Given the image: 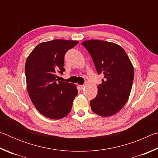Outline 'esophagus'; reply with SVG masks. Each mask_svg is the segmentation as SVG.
<instances>
[{"mask_svg":"<svg viewBox=\"0 0 158 158\" xmlns=\"http://www.w3.org/2000/svg\"><path fill=\"white\" fill-rule=\"evenodd\" d=\"M79 89L81 90L84 88V85H79Z\"/></svg>","mask_w":158,"mask_h":158,"instance_id":"obj_1","label":"esophagus"}]
</instances>
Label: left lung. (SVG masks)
Here are the masks:
<instances>
[{
    "label": "left lung",
    "instance_id": "8db88e82",
    "mask_svg": "<svg viewBox=\"0 0 158 158\" xmlns=\"http://www.w3.org/2000/svg\"><path fill=\"white\" fill-rule=\"evenodd\" d=\"M90 53L98 74L104 79L98 86L91 109L101 116L116 114L127 102L134 80V68L127 53L115 43L91 40L82 42Z\"/></svg>",
    "mask_w": 158,
    "mask_h": 158
}]
</instances>
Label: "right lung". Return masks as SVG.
Returning <instances> with one entry per match:
<instances>
[{"label":"right lung","instance_id":"add662e5","mask_svg":"<svg viewBox=\"0 0 158 158\" xmlns=\"http://www.w3.org/2000/svg\"><path fill=\"white\" fill-rule=\"evenodd\" d=\"M78 41L54 40L39 44L26 59L25 74L28 95L38 111L52 119H60L71 111L77 95L76 85L58 81L63 74L65 53Z\"/></svg>","mask_w":158,"mask_h":158}]
</instances>
